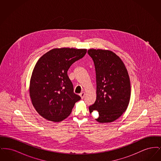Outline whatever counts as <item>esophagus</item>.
I'll return each instance as SVG.
<instances>
[{"label":"esophagus","instance_id":"obj_1","mask_svg":"<svg viewBox=\"0 0 161 161\" xmlns=\"http://www.w3.org/2000/svg\"><path fill=\"white\" fill-rule=\"evenodd\" d=\"M80 96L81 97V98L82 99H83V98H84V96H85V92H82L81 93H80Z\"/></svg>","mask_w":161,"mask_h":161}]
</instances>
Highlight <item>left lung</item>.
Returning <instances> with one entry per match:
<instances>
[{
    "label": "left lung",
    "mask_w": 161,
    "mask_h": 161,
    "mask_svg": "<svg viewBox=\"0 0 161 161\" xmlns=\"http://www.w3.org/2000/svg\"><path fill=\"white\" fill-rule=\"evenodd\" d=\"M95 68L97 99L89 112H98L96 120L111 123L126 110L130 101L131 87L128 72L121 59L112 51L91 49L87 51Z\"/></svg>",
    "instance_id": "1"
}]
</instances>
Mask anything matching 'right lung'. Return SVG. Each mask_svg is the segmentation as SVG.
<instances>
[{"mask_svg": "<svg viewBox=\"0 0 161 161\" xmlns=\"http://www.w3.org/2000/svg\"><path fill=\"white\" fill-rule=\"evenodd\" d=\"M86 52V49L55 48L39 58L30 86L31 101L39 115L49 121L60 122L70 114L81 97L74 92L68 70Z\"/></svg>", "mask_w": 161, "mask_h": 161, "instance_id": "1", "label": "right lung"}]
</instances>
